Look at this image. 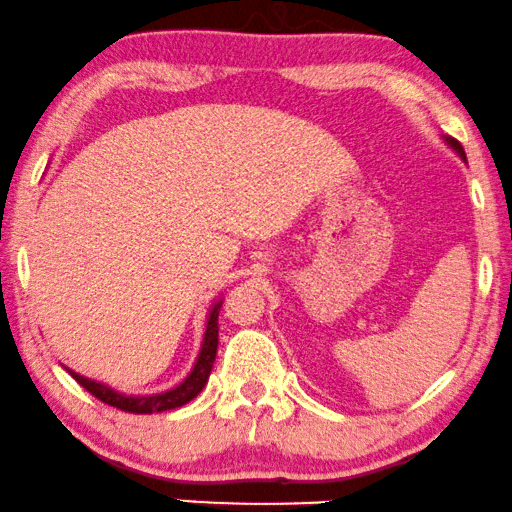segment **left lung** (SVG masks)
Returning <instances> with one entry per match:
<instances>
[{"label":"left lung","instance_id":"8db88e82","mask_svg":"<svg viewBox=\"0 0 512 512\" xmlns=\"http://www.w3.org/2000/svg\"><path fill=\"white\" fill-rule=\"evenodd\" d=\"M445 143H448V146H450L452 150H455V153H457L459 157H462V160L466 162V153H464L462 143H459V141H455V139H450V136H445Z\"/></svg>","mask_w":512,"mask_h":512}]
</instances>
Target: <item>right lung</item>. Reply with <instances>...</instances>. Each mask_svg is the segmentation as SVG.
Wrapping results in <instances>:
<instances>
[{
	"label": "right lung",
	"instance_id": "add662e5",
	"mask_svg": "<svg viewBox=\"0 0 512 512\" xmlns=\"http://www.w3.org/2000/svg\"><path fill=\"white\" fill-rule=\"evenodd\" d=\"M222 301H215L211 311H208L206 320V331H204V343H201L199 357L194 362L192 371L187 373V378L181 385H176L174 390L162 392V394H150V397H127V394H120L111 390L109 385L97 383V380H90L85 376H78L76 371H69L71 376L78 380V385L85 387L92 397L99 401L109 403V406L125 410V413L134 415H150V413H164V410H174L185 406L187 401H192L197 394L204 390L208 383V376H211L215 352H218V315H220Z\"/></svg>",
	"mask_w": 512,
	"mask_h": 512
}]
</instances>
